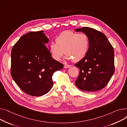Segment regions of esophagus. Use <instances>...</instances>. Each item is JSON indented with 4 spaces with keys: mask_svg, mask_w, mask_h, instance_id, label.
<instances>
[{
    "mask_svg": "<svg viewBox=\"0 0 127 127\" xmlns=\"http://www.w3.org/2000/svg\"><path fill=\"white\" fill-rule=\"evenodd\" d=\"M71 66H72L71 65H68V64H64V68H69Z\"/></svg>",
    "mask_w": 127,
    "mask_h": 127,
    "instance_id": "34e87169",
    "label": "esophagus"
}]
</instances>
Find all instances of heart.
<instances>
[{"mask_svg":"<svg viewBox=\"0 0 127 127\" xmlns=\"http://www.w3.org/2000/svg\"><path fill=\"white\" fill-rule=\"evenodd\" d=\"M55 43L50 44L49 50L52 58L56 61H60L65 53L66 59L78 62L86 56L89 46L86 34L72 31L62 32L56 37Z\"/></svg>","mask_w":127,"mask_h":127,"instance_id":"obj_1","label":"heart"}]
</instances>
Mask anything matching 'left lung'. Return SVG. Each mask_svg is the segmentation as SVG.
Segmentation results:
<instances>
[{
    "label": "left lung",
    "instance_id": "1",
    "mask_svg": "<svg viewBox=\"0 0 127 127\" xmlns=\"http://www.w3.org/2000/svg\"><path fill=\"white\" fill-rule=\"evenodd\" d=\"M89 38V46L86 56L75 64L79 69L75 82L77 87L87 92L105 88L114 73V52L105 35L95 29L83 27L75 29Z\"/></svg>",
    "mask_w": 127,
    "mask_h": 127
}]
</instances>
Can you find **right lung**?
Here are the masks:
<instances>
[{
  "instance_id": "1",
  "label": "right lung",
  "mask_w": 127,
  "mask_h": 127,
  "mask_svg": "<svg viewBox=\"0 0 127 127\" xmlns=\"http://www.w3.org/2000/svg\"><path fill=\"white\" fill-rule=\"evenodd\" d=\"M43 31L22 36L11 51V74L22 91L31 96L47 93L53 85V73L64 65L51 57Z\"/></svg>"
}]
</instances>
